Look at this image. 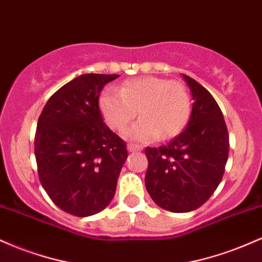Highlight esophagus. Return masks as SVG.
<instances>
[{
    "mask_svg": "<svg viewBox=\"0 0 262 262\" xmlns=\"http://www.w3.org/2000/svg\"><path fill=\"white\" fill-rule=\"evenodd\" d=\"M140 150H143V146L137 145V144H132V143L128 144V151H129V152L140 151Z\"/></svg>",
    "mask_w": 262,
    "mask_h": 262,
    "instance_id": "34e87169",
    "label": "esophagus"
}]
</instances>
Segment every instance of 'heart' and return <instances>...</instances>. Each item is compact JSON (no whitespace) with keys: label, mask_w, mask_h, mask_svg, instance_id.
Returning a JSON list of instances; mask_svg holds the SVG:
<instances>
[{"label":"heart","mask_w":262,"mask_h":262,"mask_svg":"<svg viewBox=\"0 0 262 262\" xmlns=\"http://www.w3.org/2000/svg\"><path fill=\"white\" fill-rule=\"evenodd\" d=\"M100 110L104 122L121 132L137 116L141 118L124 132L129 139L150 141L169 139L185 128L191 112L189 96L179 81L143 76L124 81L118 90L101 93Z\"/></svg>","instance_id":"obj_1"}]
</instances>
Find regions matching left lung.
I'll return each mask as SVG.
<instances>
[{
    "mask_svg": "<svg viewBox=\"0 0 262 262\" xmlns=\"http://www.w3.org/2000/svg\"><path fill=\"white\" fill-rule=\"evenodd\" d=\"M193 104L187 127L167 145L146 148V191L161 208L186 213L200 208L218 187L229 154V134L213 96L183 75Z\"/></svg>",
    "mask_w": 262,
    "mask_h": 262,
    "instance_id": "8db88e82",
    "label": "left lung"
}]
</instances>
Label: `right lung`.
Returning <instances> with one entry per match:
<instances>
[{"instance_id": "right-lung-1", "label": "right lung", "mask_w": 262, "mask_h": 262, "mask_svg": "<svg viewBox=\"0 0 262 262\" xmlns=\"http://www.w3.org/2000/svg\"><path fill=\"white\" fill-rule=\"evenodd\" d=\"M119 75L85 74L59 89L41 111L34 140L48 196L76 217L103 210L116 193L127 144L104 124L98 98Z\"/></svg>"}]
</instances>
